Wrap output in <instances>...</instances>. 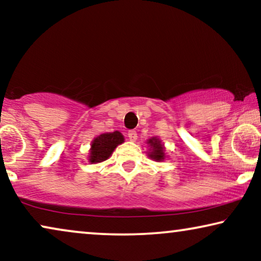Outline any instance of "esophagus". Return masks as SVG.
I'll return each instance as SVG.
<instances>
[{"label": "esophagus", "mask_w": 261, "mask_h": 261, "mask_svg": "<svg viewBox=\"0 0 261 261\" xmlns=\"http://www.w3.org/2000/svg\"><path fill=\"white\" fill-rule=\"evenodd\" d=\"M128 138H129V140H130V141H135V140H137V139H138V133H137V130L132 129V130L128 132Z\"/></svg>", "instance_id": "34e87169"}]
</instances>
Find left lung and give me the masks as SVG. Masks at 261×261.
<instances>
[{"label": "left lung", "instance_id": "8db88e82", "mask_svg": "<svg viewBox=\"0 0 261 261\" xmlns=\"http://www.w3.org/2000/svg\"><path fill=\"white\" fill-rule=\"evenodd\" d=\"M148 144L151 145V147H152V152H149V156H151L152 159L158 160V162H162V160H164V158H165V153H164L163 145L160 144V141L158 140V139H155V138L149 139Z\"/></svg>", "mask_w": 261, "mask_h": 261}]
</instances>
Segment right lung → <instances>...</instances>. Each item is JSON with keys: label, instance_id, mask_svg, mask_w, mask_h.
Wrapping results in <instances>:
<instances>
[{"label": "right lung", "instance_id": "1", "mask_svg": "<svg viewBox=\"0 0 261 261\" xmlns=\"http://www.w3.org/2000/svg\"><path fill=\"white\" fill-rule=\"evenodd\" d=\"M123 140V135L117 130L113 133L101 134L92 141L89 162L95 164L105 162L112 155L116 146L122 144Z\"/></svg>", "mask_w": 261, "mask_h": 261}]
</instances>
